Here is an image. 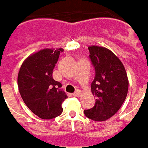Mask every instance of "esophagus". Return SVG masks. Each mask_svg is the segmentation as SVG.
I'll return each instance as SVG.
<instances>
[{
    "label": "esophagus",
    "mask_w": 148,
    "mask_h": 148,
    "mask_svg": "<svg viewBox=\"0 0 148 148\" xmlns=\"http://www.w3.org/2000/svg\"><path fill=\"white\" fill-rule=\"evenodd\" d=\"M80 95H81V91L80 90H76L73 93V96H74V97H79Z\"/></svg>",
    "instance_id": "34e87169"
}]
</instances>
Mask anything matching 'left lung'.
<instances>
[{
  "instance_id": "obj_1",
  "label": "left lung",
  "mask_w": 148,
  "mask_h": 148,
  "mask_svg": "<svg viewBox=\"0 0 148 148\" xmlns=\"http://www.w3.org/2000/svg\"><path fill=\"white\" fill-rule=\"evenodd\" d=\"M89 58L95 69L91 89L95 96V106L84 110L91 120L105 121L120 110L127 97L129 80L125 67L115 54L105 47H88Z\"/></svg>"
}]
</instances>
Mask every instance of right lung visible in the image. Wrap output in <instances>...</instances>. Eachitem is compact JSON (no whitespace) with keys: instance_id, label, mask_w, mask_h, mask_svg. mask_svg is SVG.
Instances as JSON below:
<instances>
[{"instance_id":"obj_1","label":"right lung","mask_w":148,"mask_h":148,"mask_svg":"<svg viewBox=\"0 0 148 148\" xmlns=\"http://www.w3.org/2000/svg\"><path fill=\"white\" fill-rule=\"evenodd\" d=\"M63 49H44L28 56L18 74L19 93L29 110L43 120H51L63 111L61 104L67 98L54 80L52 73Z\"/></svg>"}]
</instances>
